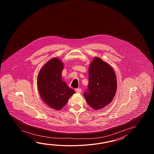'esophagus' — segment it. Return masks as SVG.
I'll return each instance as SVG.
<instances>
[{
    "label": "esophagus",
    "instance_id": "1",
    "mask_svg": "<svg viewBox=\"0 0 154 154\" xmlns=\"http://www.w3.org/2000/svg\"><path fill=\"white\" fill-rule=\"evenodd\" d=\"M76 92L77 93H82V90L81 88H76L75 89Z\"/></svg>",
    "mask_w": 154,
    "mask_h": 154
}]
</instances>
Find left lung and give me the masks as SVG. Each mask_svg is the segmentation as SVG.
I'll return each mask as SVG.
<instances>
[{"label":"left lung","instance_id":"obj_1","mask_svg":"<svg viewBox=\"0 0 154 154\" xmlns=\"http://www.w3.org/2000/svg\"><path fill=\"white\" fill-rule=\"evenodd\" d=\"M88 89L84 94L88 105L98 110L111 102L117 90V79L111 66L95 57L88 69Z\"/></svg>","mask_w":154,"mask_h":154}]
</instances>
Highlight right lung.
<instances>
[{
  "label": "right lung",
  "mask_w": 154,
  "mask_h": 154,
  "mask_svg": "<svg viewBox=\"0 0 154 154\" xmlns=\"http://www.w3.org/2000/svg\"><path fill=\"white\" fill-rule=\"evenodd\" d=\"M64 64L60 60L51 59L39 71L37 86L43 101L50 107L60 110L66 106L75 91L69 88L62 79Z\"/></svg>",
  "instance_id": "add662e5"
}]
</instances>
